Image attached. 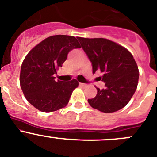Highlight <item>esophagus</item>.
<instances>
[{
	"mask_svg": "<svg viewBox=\"0 0 157 157\" xmlns=\"http://www.w3.org/2000/svg\"><path fill=\"white\" fill-rule=\"evenodd\" d=\"M80 85L83 87H86L87 86V84H84V83H80Z\"/></svg>",
	"mask_w": 157,
	"mask_h": 157,
	"instance_id": "34e87169",
	"label": "esophagus"
}]
</instances>
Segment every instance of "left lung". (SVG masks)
Listing matches in <instances>:
<instances>
[{
    "mask_svg": "<svg viewBox=\"0 0 157 157\" xmlns=\"http://www.w3.org/2000/svg\"><path fill=\"white\" fill-rule=\"evenodd\" d=\"M92 65L93 73L100 70L105 88L87 101L103 113H113L129 102L136 91L139 72L133 56L121 45L104 38L77 37Z\"/></svg>",
    "mask_w": 157,
    "mask_h": 157,
    "instance_id": "left-lung-1",
    "label": "left lung"
}]
</instances>
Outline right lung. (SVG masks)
<instances>
[{"mask_svg": "<svg viewBox=\"0 0 157 157\" xmlns=\"http://www.w3.org/2000/svg\"><path fill=\"white\" fill-rule=\"evenodd\" d=\"M80 48L74 36L56 35L44 39L28 53L21 66L19 81L31 105L41 112L49 113L68 104L79 82L75 79L68 82L56 80L54 74L69 52Z\"/></svg>", "mask_w": 157, "mask_h": 157, "instance_id": "add662e5", "label": "right lung"}]
</instances>
